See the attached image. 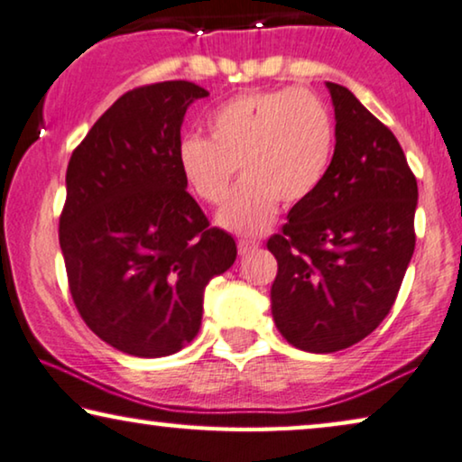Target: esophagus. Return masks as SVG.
<instances>
[{
  "mask_svg": "<svg viewBox=\"0 0 462 462\" xmlns=\"http://www.w3.org/2000/svg\"><path fill=\"white\" fill-rule=\"evenodd\" d=\"M258 247H260V244L254 242V239H239V242H237V250H239V254H242V256H245V254L256 252Z\"/></svg>",
  "mask_w": 462,
  "mask_h": 462,
  "instance_id": "1",
  "label": "esophagus"
}]
</instances>
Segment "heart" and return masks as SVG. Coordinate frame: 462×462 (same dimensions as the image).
I'll list each match as a JSON object with an SVG mask.
<instances>
[{"label": "heart", "instance_id": "obj_1", "mask_svg": "<svg viewBox=\"0 0 462 462\" xmlns=\"http://www.w3.org/2000/svg\"><path fill=\"white\" fill-rule=\"evenodd\" d=\"M208 139L179 143V169L206 204L229 196L237 166L244 183L217 223L237 236H258L275 223L279 202L302 204L323 185L336 150V123L317 93L298 87L244 93L212 112Z\"/></svg>", "mask_w": 462, "mask_h": 462}]
</instances>
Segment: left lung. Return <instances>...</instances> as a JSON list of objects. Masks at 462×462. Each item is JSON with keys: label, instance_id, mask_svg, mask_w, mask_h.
<instances>
[{"label": "left lung", "instance_id": "left-lung-1", "mask_svg": "<svg viewBox=\"0 0 462 462\" xmlns=\"http://www.w3.org/2000/svg\"><path fill=\"white\" fill-rule=\"evenodd\" d=\"M327 89L336 110L329 172L266 244L279 264L271 287L277 329L312 354L350 347L392 310L414 252L419 199L393 133L350 89Z\"/></svg>", "mask_w": 462, "mask_h": 462}]
</instances>
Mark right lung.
<instances>
[{
    "label": "right lung",
    "instance_id": "1",
    "mask_svg": "<svg viewBox=\"0 0 462 462\" xmlns=\"http://www.w3.org/2000/svg\"><path fill=\"white\" fill-rule=\"evenodd\" d=\"M210 93L189 81L139 87L104 112L66 169L60 247L87 327L139 358L198 336L204 290L237 245L208 229L179 169L185 112Z\"/></svg>",
    "mask_w": 462,
    "mask_h": 462
}]
</instances>
